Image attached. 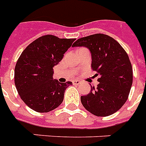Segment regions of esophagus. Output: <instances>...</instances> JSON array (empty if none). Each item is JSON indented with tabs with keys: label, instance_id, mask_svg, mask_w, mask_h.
<instances>
[{
	"label": "esophagus",
	"instance_id": "esophagus-1",
	"mask_svg": "<svg viewBox=\"0 0 146 146\" xmlns=\"http://www.w3.org/2000/svg\"><path fill=\"white\" fill-rule=\"evenodd\" d=\"M81 83V81H79V80H74L73 81V84L74 85H79Z\"/></svg>",
	"mask_w": 146,
	"mask_h": 146
}]
</instances>
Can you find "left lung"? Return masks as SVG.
Segmentation results:
<instances>
[{"label":"left lung","mask_w":146,"mask_h":146,"mask_svg":"<svg viewBox=\"0 0 146 146\" xmlns=\"http://www.w3.org/2000/svg\"><path fill=\"white\" fill-rule=\"evenodd\" d=\"M85 46L90 50L93 71L100 75L98 87L82 96L84 108L97 116H108L127 101L133 82V70L127 52L114 38L95 34L78 39L72 47Z\"/></svg>","instance_id":"1"}]
</instances>
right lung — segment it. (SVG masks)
Returning a JSON list of instances; mask_svg holds the SVG:
<instances>
[{
    "mask_svg": "<svg viewBox=\"0 0 146 146\" xmlns=\"http://www.w3.org/2000/svg\"><path fill=\"white\" fill-rule=\"evenodd\" d=\"M75 38H60L47 35L31 42L19 57L15 68V85L19 95L29 108L48 112L60 105L71 82L52 79L53 67Z\"/></svg>",
    "mask_w": 146,
    "mask_h": 146,
    "instance_id": "1",
    "label": "right lung"
}]
</instances>
